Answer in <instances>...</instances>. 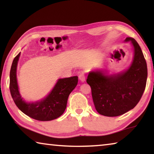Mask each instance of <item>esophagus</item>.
<instances>
[{
    "label": "esophagus",
    "instance_id": "obj_1",
    "mask_svg": "<svg viewBox=\"0 0 154 154\" xmlns=\"http://www.w3.org/2000/svg\"><path fill=\"white\" fill-rule=\"evenodd\" d=\"M79 80L81 81V82H85V74L84 73H81L79 75Z\"/></svg>",
    "mask_w": 154,
    "mask_h": 154
}]
</instances>
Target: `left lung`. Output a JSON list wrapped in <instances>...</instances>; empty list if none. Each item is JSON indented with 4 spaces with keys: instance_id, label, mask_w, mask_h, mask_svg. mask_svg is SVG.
<instances>
[{
    "instance_id": "8db88e82",
    "label": "left lung",
    "mask_w": 154,
    "mask_h": 154,
    "mask_svg": "<svg viewBox=\"0 0 154 154\" xmlns=\"http://www.w3.org/2000/svg\"><path fill=\"white\" fill-rule=\"evenodd\" d=\"M134 59L131 66L122 73L105 75L102 71H92L86 82L92 90L95 108L98 113L107 117H116L133 109L141 98L147 77L146 60L140 46L132 37Z\"/></svg>"
}]
</instances>
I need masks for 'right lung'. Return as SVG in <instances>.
Segmentation results:
<instances>
[{"label":"right lung","mask_w":154,"mask_h":154,"mask_svg":"<svg viewBox=\"0 0 154 154\" xmlns=\"http://www.w3.org/2000/svg\"><path fill=\"white\" fill-rule=\"evenodd\" d=\"M20 53L15 57L10 71L9 90L15 105L26 116L38 121H50L59 118L66 107L68 98L78 83V77L60 79L51 93L43 100L27 103L20 94L16 70Z\"/></svg>","instance_id":"add662e5"}]
</instances>
